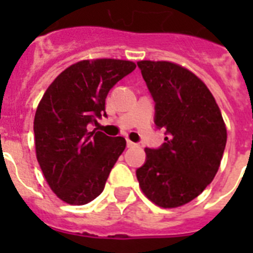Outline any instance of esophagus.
I'll return each mask as SVG.
<instances>
[{
	"instance_id": "esophagus-1",
	"label": "esophagus",
	"mask_w": 253,
	"mask_h": 253,
	"mask_svg": "<svg viewBox=\"0 0 253 253\" xmlns=\"http://www.w3.org/2000/svg\"><path fill=\"white\" fill-rule=\"evenodd\" d=\"M136 146H138L136 143L131 142V140H128V139H127V147H128V148H132V147H136Z\"/></svg>"
}]
</instances>
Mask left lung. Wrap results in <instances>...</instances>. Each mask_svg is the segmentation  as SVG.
<instances>
[{"label":"left lung","mask_w":253,"mask_h":253,"mask_svg":"<svg viewBox=\"0 0 253 253\" xmlns=\"http://www.w3.org/2000/svg\"><path fill=\"white\" fill-rule=\"evenodd\" d=\"M155 101L156 128L167 135L159 148H146L136 169L147 198L160 208L188 204L215 177L227 131L215 99L190 71L169 61H139Z\"/></svg>","instance_id":"obj_1"}]
</instances>
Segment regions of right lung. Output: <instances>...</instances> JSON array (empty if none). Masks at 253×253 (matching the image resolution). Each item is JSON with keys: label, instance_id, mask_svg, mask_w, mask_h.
I'll return each instance as SVG.
<instances>
[{"label": "right lung", "instance_id": "1", "mask_svg": "<svg viewBox=\"0 0 253 253\" xmlns=\"http://www.w3.org/2000/svg\"><path fill=\"white\" fill-rule=\"evenodd\" d=\"M136 65L98 59L71 65L55 79L34 119L37 159L49 188L69 205H85L102 193L126 140L87 130L106 117L107 93Z\"/></svg>", "mask_w": 253, "mask_h": 253}]
</instances>
